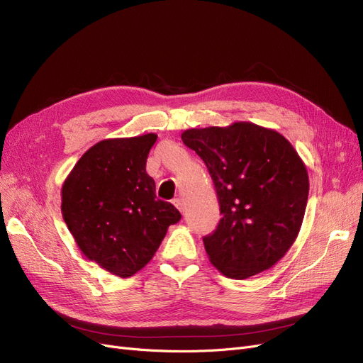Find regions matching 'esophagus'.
Instances as JSON below:
<instances>
[{
    "mask_svg": "<svg viewBox=\"0 0 363 363\" xmlns=\"http://www.w3.org/2000/svg\"><path fill=\"white\" fill-rule=\"evenodd\" d=\"M172 203H174V206H175V207L179 208L180 212H183V211H184V206H183V201H182V199H175Z\"/></svg>",
    "mask_w": 363,
    "mask_h": 363,
    "instance_id": "esophagus-1",
    "label": "esophagus"
}]
</instances>
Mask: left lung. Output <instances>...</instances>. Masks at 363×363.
<instances>
[{
    "label": "left lung",
    "mask_w": 363,
    "mask_h": 363,
    "mask_svg": "<svg viewBox=\"0 0 363 363\" xmlns=\"http://www.w3.org/2000/svg\"><path fill=\"white\" fill-rule=\"evenodd\" d=\"M213 180L221 219L203 238L212 265L244 280L269 269L298 236L309 175L291 142L251 123L182 133Z\"/></svg>",
    "instance_id": "obj_1"
}]
</instances>
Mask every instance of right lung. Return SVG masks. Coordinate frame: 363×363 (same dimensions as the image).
<instances>
[{
	"label": "right lung",
	"mask_w": 363,
	"mask_h": 363,
	"mask_svg": "<svg viewBox=\"0 0 363 363\" xmlns=\"http://www.w3.org/2000/svg\"><path fill=\"white\" fill-rule=\"evenodd\" d=\"M157 136L104 139L87 150L62 186V215L83 255L118 277L155 256L180 212L156 196L145 171Z\"/></svg>",
	"instance_id": "add662e5"
}]
</instances>
